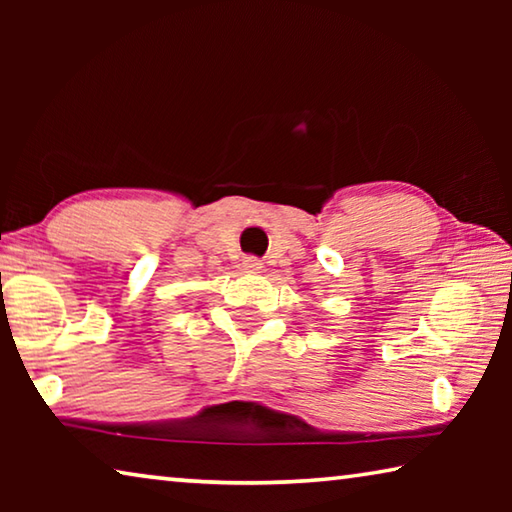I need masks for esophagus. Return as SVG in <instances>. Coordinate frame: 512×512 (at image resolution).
I'll return each instance as SVG.
<instances>
[{
  "label": "esophagus",
  "mask_w": 512,
  "mask_h": 512,
  "mask_svg": "<svg viewBox=\"0 0 512 512\" xmlns=\"http://www.w3.org/2000/svg\"><path fill=\"white\" fill-rule=\"evenodd\" d=\"M244 268L248 273H257V271H262V262H259L257 257H246L244 259Z\"/></svg>",
  "instance_id": "34e87169"
}]
</instances>
